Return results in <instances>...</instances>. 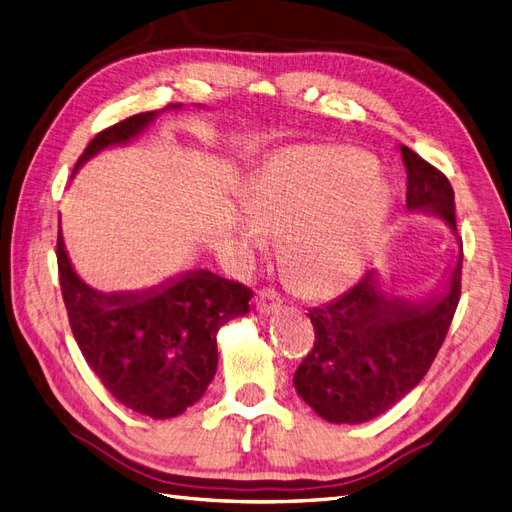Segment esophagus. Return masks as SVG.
Segmentation results:
<instances>
[{
  "mask_svg": "<svg viewBox=\"0 0 512 512\" xmlns=\"http://www.w3.org/2000/svg\"><path fill=\"white\" fill-rule=\"evenodd\" d=\"M254 301H256V310L262 314H273L282 306V297L278 295V290L271 286H262L256 293Z\"/></svg>",
  "mask_w": 512,
  "mask_h": 512,
  "instance_id": "esophagus-1",
  "label": "esophagus"
}]
</instances>
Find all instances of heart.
Masks as SVG:
<instances>
[{"label": "heart", "instance_id": "obj_1", "mask_svg": "<svg viewBox=\"0 0 512 512\" xmlns=\"http://www.w3.org/2000/svg\"><path fill=\"white\" fill-rule=\"evenodd\" d=\"M245 217L232 232L243 252L282 241L290 282L308 297L347 288L375 252L390 189L370 155L349 146H297L271 157L243 185Z\"/></svg>", "mask_w": 512, "mask_h": 512}]
</instances>
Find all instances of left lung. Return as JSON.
<instances>
[{
  "instance_id": "8db88e82",
  "label": "left lung",
  "mask_w": 512,
  "mask_h": 512,
  "mask_svg": "<svg viewBox=\"0 0 512 512\" xmlns=\"http://www.w3.org/2000/svg\"><path fill=\"white\" fill-rule=\"evenodd\" d=\"M407 168V209L446 219L457 230L454 191L444 172L400 146ZM463 247L444 295L424 303L388 299L375 273L347 293L310 308L314 344L299 364L297 394L336 424H362L394 407L424 379L446 340L461 299Z\"/></svg>"
}]
</instances>
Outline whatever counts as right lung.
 <instances>
[{
	"label": "right lung",
	"instance_id": "right-lung-1",
	"mask_svg": "<svg viewBox=\"0 0 512 512\" xmlns=\"http://www.w3.org/2000/svg\"><path fill=\"white\" fill-rule=\"evenodd\" d=\"M153 118L155 112L135 114L96 133L75 170L101 148L142 133ZM55 256L68 323L107 392L155 420L196 403L215 377L217 331L250 310L252 290L211 271H189L144 293L103 295L79 280L60 232Z\"/></svg>",
	"mask_w": 512,
	"mask_h": 512
}]
</instances>
